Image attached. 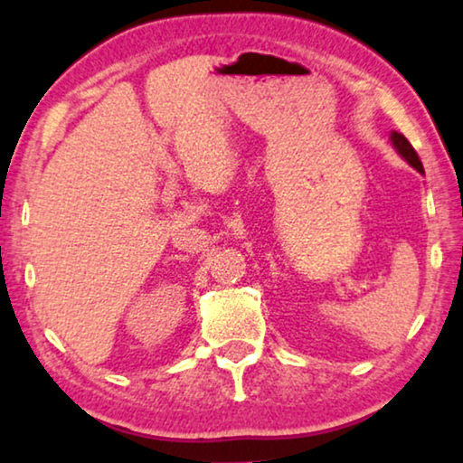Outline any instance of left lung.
<instances>
[{"label":"left lung","instance_id":"obj_1","mask_svg":"<svg viewBox=\"0 0 463 463\" xmlns=\"http://www.w3.org/2000/svg\"><path fill=\"white\" fill-rule=\"evenodd\" d=\"M390 138H392V145H394L396 151H399L401 157L405 159L409 165H413L415 169H418V172L424 174V165H421V161L418 157V153H415V148L411 146V142H409L405 136L399 134V132H392V136H390Z\"/></svg>","mask_w":463,"mask_h":463}]
</instances>
